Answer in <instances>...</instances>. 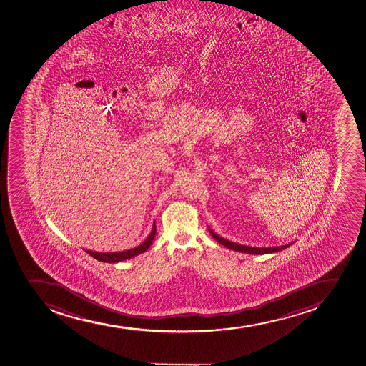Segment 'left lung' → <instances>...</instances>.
Here are the masks:
<instances>
[{
	"label": "left lung",
	"instance_id": "8db88e82",
	"mask_svg": "<svg viewBox=\"0 0 366 366\" xmlns=\"http://www.w3.org/2000/svg\"><path fill=\"white\" fill-rule=\"evenodd\" d=\"M209 234H212L213 238L218 242V243L222 244L224 247H227V249H230V250L238 251V252H242V254H275V252H279V251L285 250L287 247H290L292 244L295 243V242H292V243L286 244V245H281V247H249V245H243V244L234 243V242H231V240L225 239L223 237H220L219 234H217L212 229H209Z\"/></svg>",
	"mask_w": 366,
	"mask_h": 366
}]
</instances>
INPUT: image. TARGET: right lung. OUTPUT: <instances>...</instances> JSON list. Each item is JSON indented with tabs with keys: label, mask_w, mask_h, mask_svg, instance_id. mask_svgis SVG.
I'll return each mask as SVG.
<instances>
[{
	"label": "right lung",
	"mask_w": 366,
	"mask_h": 366,
	"mask_svg": "<svg viewBox=\"0 0 366 366\" xmlns=\"http://www.w3.org/2000/svg\"><path fill=\"white\" fill-rule=\"evenodd\" d=\"M155 234H157V227H155V222H154L153 229H152L149 236L147 237L144 242L139 244V247H134V249L119 251V252H97V251L86 250V249H85V251L90 256L96 258L97 261L105 262V263H119V262L126 261V259L135 257L137 254H143L144 251L148 250L152 243H153Z\"/></svg>",
	"instance_id": "add662e5"
}]
</instances>
